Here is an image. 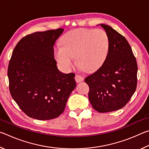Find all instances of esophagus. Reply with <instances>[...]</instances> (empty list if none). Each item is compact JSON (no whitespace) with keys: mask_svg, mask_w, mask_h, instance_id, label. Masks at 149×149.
<instances>
[{"mask_svg":"<svg viewBox=\"0 0 149 149\" xmlns=\"http://www.w3.org/2000/svg\"><path fill=\"white\" fill-rule=\"evenodd\" d=\"M75 81H76V82L79 83V82L82 81L84 80V77H83L81 75H80L79 74H76L75 76Z\"/></svg>","mask_w":149,"mask_h":149,"instance_id":"1","label":"esophagus"}]
</instances>
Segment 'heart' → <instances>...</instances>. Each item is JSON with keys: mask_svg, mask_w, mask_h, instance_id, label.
Returning a JSON list of instances; mask_svg holds the SVG:
<instances>
[{"mask_svg": "<svg viewBox=\"0 0 149 149\" xmlns=\"http://www.w3.org/2000/svg\"><path fill=\"white\" fill-rule=\"evenodd\" d=\"M61 46L54 49L58 63L65 69L74 64L76 56L78 65L87 72L98 68L104 62L108 50V35L102 29H75L65 33Z\"/></svg>", "mask_w": 149, "mask_h": 149, "instance_id": "1", "label": "heart"}]
</instances>
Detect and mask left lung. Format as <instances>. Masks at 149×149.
Segmentation results:
<instances>
[{
  "mask_svg": "<svg viewBox=\"0 0 149 149\" xmlns=\"http://www.w3.org/2000/svg\"><path fill=\"white\" fill-rule=\"evenodd\" d=\"M108 35V51L104 63L88 75V97L93 108L100 113L125 107L135 93L137 64L129 42L112 27L100 24Z\"/></svg>",
  "mask_w": 149,
  "mask_h": 149,
  "instance_id": "obj_1",
  "label": "left lung"
}]
</instances>
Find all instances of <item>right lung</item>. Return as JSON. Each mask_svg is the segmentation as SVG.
<instances>
[{
    "label": "right lung",
    "instance_id": "right-lung-1",
    "mask_svg": "<svg viewBox=\"0 0 149 149\" xmlns=\"http://www.w3.org/2000/svg\"><path fill=\"white\" fill-rule=\"evenodd\" d=\"M64 29L26 35L17 42L8 68L12 97L29 117L47 120L64 112L76 87L75 74L60 72L54 57V45Z\"/></svg>",
    "mask_w": 149,
    "mask_h": 149
}]
</instances>
